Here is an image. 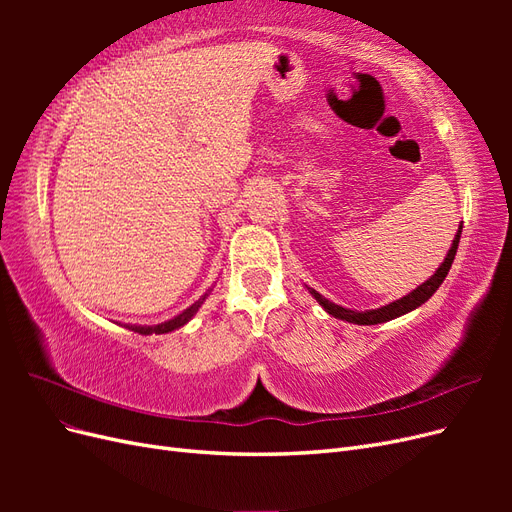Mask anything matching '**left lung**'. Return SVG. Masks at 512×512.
<instances>
[{"mask_svg":"<svg viewBox=\"0 0 512 512\" xmlns=\"http://www.w3.org/2000/svg\"><path fill=\"white\" fill-rule=\"evenodd\" d=\"M461 228L463 224H459L457 228V235L451 243V250H448L446 258L442 265L436 269V273H433L427 282H423L421 286H416L412 292H408L406 297H401L389 305H382L378 309H365V312H356V309H348V307H342L337 305L333 301H329L327 297H322V294L314 288H309V294L324 307V312L331 314L333 318H339V320H346V322H352V324H380V322H389L393 318H399L404 316L408 312H412V309L421 307L425 301H429L433 297V292H436L440 288V284L444 282V277L448 275V269H451L453 260H455V254H457V245H459V237H461Z\"/></svg>","mask_w":512,"mask_h":512,"instance_id":"left-lung-1","label":"left lung"}]
</instances>
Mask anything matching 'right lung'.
Listing matches in <instances>:
<instances>
[{
	"mask_svg": "<svg viewBox=\"0 0 512 512\" xmlns=\"http://www.w3.org/2000/svg\"><path fill=\"white\" fill-rule=\"evenodd\" d=\"M209 292H211V290H209ZM209 292H205L203 297H200L196 303H192L188 309H183V312L177 314L175 318L164 320V322H160V324H151V327H147V324H123V327L134 331V333H138V335H153V333H156V335H164V333H170V331H177V329L183 327V324H188V322L194 318V314L198 312L200 305H203L205 299L209 297Z\"/></svg>",
	"mask_w": 512,
	"mask_h": 512,
	"instance_id": "obj_1",
	"label": "right lung"
}]
</instances>
